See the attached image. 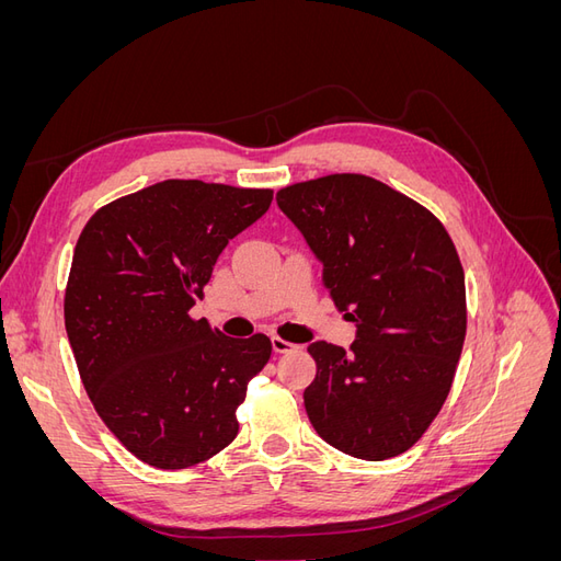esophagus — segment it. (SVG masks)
<instances>
[{
    "label": "esophagus",
    "instance_id": "obj_1",
    "mask_svg": "<svg viewBox=\"0 0 561 561\" xmlns=\"http://www.w3.org/2000/svg\"><path fill=\"white\" fill-rule=\"evenodd\" d=\"M271 344H274V351H276V353H293V351L299 348L297 344L287 342V339H283V336H271Z\"/></svg>",
    "mask_w": 561,
    "mask_h": 561
}]
</instances>
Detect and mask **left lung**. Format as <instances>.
Instances as JSON below:
<instances>
[{
    "instance_id": "1",
    "label": "left lung",
    "mask_w": 561,
    "mask_h": 561,
    "mask_svg": "<svg viewBox=\"0 0 561 561\" xmlns=\"http://www.w3.org/2000/svg\"><path fill=\"white\" fill-rule=\"evenodd\" d=\"M278 208L322 262L351 348L309 344V421L334 449L383 461L414 447L443 410L466 339V278L451 236L388 184L334 173L283 186Z\"/></svg>"
}]
</instances>
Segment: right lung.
<instances>
[{"instance_id": "add662e5", "label": "right lung", "mask_w": 561, "mask_h": 561, "mask_svg": "<svg viewBox=\"0 0 561 561\" xmlns=\"http://www.w3.org/2000/svg\"><path fill=\"white\" fill-rule=\"evenodd\" d=\"M274 192L163 180L83 227L65 287V330L98 416L140 461L180 470L239 435L236 410L271 339L225 336L190 316L229 239Z\"/></svg>"}]
</instances>
